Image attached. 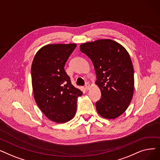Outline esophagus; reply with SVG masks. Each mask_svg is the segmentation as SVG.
<instances>
[{
    "label": "esophagus",
    "mask_w": 160,
    "mask_h": 160,
    "mask_svg": "<svg viewBox=\"0 0 160 160\" xmlns=\"http://www.w3.org/2000/svg\"><path fill=\"white\" fill-rule=\"evenodd\" d=\"M85 88H86V89H89V83H86V84H85Z\"/></svg>",
    "instance_id": "esophagus-1"
}]
</instances>
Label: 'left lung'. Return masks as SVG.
<instances>
[{
  "label": "left lung",
  "instance_id": "1",
  "mask_svg": "<svg viewBox=\"0 0 160 160\" xmlns=\"http://www.w3.org/2000/svg\"><path fill=\"white\" fill-rule=\"evenodd\" d=\"M80 48L93 62L101 91L96 102L98 113L106 119L117 118L127 110L133 94V68L128 52L111 39L83 43Z\"/></svg>",
  "mask_w": 160,
  "mask_h": 160
}]
</instances>
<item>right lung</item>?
Here are the masks:
<instances>
[{
    "mask_svg": "<svg viewBox=\"0 0 160 160\" xmlns=\"http://www.w3.org/2000/svg\"><path fill=\"white\" fill-rule=\"evenodd\" d=\"M76 44L47 45L36 53L32 65L33 92L36 102L48 119L65 122L73 118L77 98L82 92L74 88L64 67Z\"/></svg>",
    "mask_w": 160,
    "mask_h": 160,
    "instance_id": "add662e5",
    "label": "right lung"
}]
</instances>
